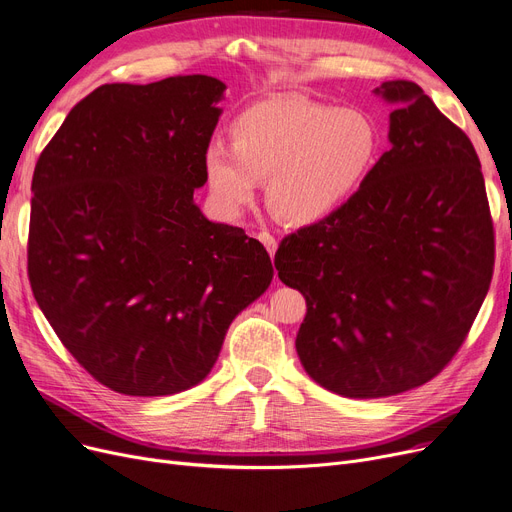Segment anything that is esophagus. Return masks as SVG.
<instances>
[{"mask_svg":"<svg viewBox=\"0 0 512 512\" xmlns=\"http://www.w3.org/2000/svg\"><path fill=\"white\" fill-rule=\"evenodd\" d=\"M256 237H258V241L264 245V248H267V252H269L271 256H275V250H277V239H275L271 233H267V231L258 233Z\"/></svg>","mask_w":512,"mask_h":512,"instance_id":"esophagus-1","label":"esophagus"}]
</instances>
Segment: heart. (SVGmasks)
<instances>
[{"label":"heart","mask_w":512,"mask_h":512,"mask_svg":"<svg viewBox=\"0 0 512 512\" xmlns=\"http://www.w3.org/2000/svg\"><path fill=\"white\" fill-rule=\"evenodd\" d=\"M231 145L203 153L208 189L227 216H239L269 178L273 212L292 224L330 218L349 201L380 155V130L361 109L304 98H269L245 107L229 128Z\"/></svg>","instance_id":"heart-1"}]
</instances>
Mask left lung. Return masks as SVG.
Returning <instances> with one entry per match:
<instances>
[{"mask_svg": "<svg viewBox=\"0 0 512 512\" xmlns=\"http://www.w3.org/2000/svg\"><path fill=\"white\" fill-rule=\"evenodd\" d=\"M388 149L359 191L285 237L279 279L306 298L304 372L351 399L412 391L462 346L494 273V224L473 142L414 81H384Z\"/></svg>", "mask_w": 512, "mask_h": 512, "instance_id": "1", "label": "left lung"}]
</instances>
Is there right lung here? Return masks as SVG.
Listing matches in <instances>:
<instances>
[{"mask_svg":"<svg viewBox=\"0 0 512 512\" xmlns=\"http://www.w3.org/2000/svg\"><path fill=\"white\" fill-rule=\"evenodd\" d=\"M224 90L210 75L105 84L37 159L33 296L111 391L166 397L199 384L233 319L271 285L264 245L193 199Z\"/></svg>","mask_w":512,"mask_h":512,"instance_id":"obj_1","label":"right lung"}]
</instances>
